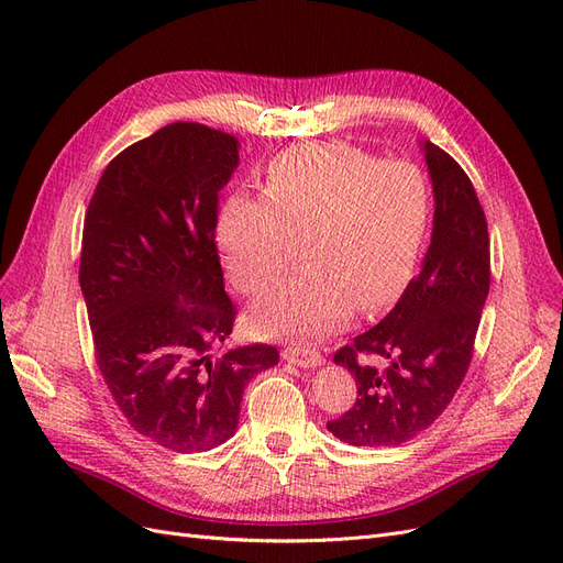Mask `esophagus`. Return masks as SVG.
<instances>
[{
  "mask_svg": "<svg viewBox=\"0 0 563 563\" xmlns=\"http://www.w3.org/2000/svg\"><path fill=\"white\" fill-rule=\"evenodd\" d=\"M284 360L298 364L302 368H317L323 364V356L317 350H305V347H286L284 352Z\"/></svg>",
  "mask_w": 563,
  "mask_h": 563,
  "instance_id": "esophagus-1",
  "label": "esophagus"
}]
</instances>
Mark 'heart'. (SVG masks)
I'll list each match as a JSON object with an SVG mask.
<instances>
[{
    "label": "heart",
    "instance_id": "heart-1",
    "mask_svg": "<svg viewBox=\"0 0 563 563\" xmlns=\"http://www.w3.org/2000/svg\"><path fill=\"white\" fill-rule=\"evenodd\" d=\"M432 225V190L418 166L345 145H302L272 159L263 197L234 195L216 242L232 284L261 294L296 261L305 267L255 300L249 329L308 340L352 310L373 314L411 282Z\"/></svg>",
    "mask_w": 563,
    "mask_h": 563
}]
</instances>
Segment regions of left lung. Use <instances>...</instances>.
I'll use <instances>...</instances> for the list:
<instances>
[{
	"label": "left lung",
	"mask_w": 563,
	"mask_h": 563,
	"mask_svg": "<svg viewBox=\"0 0 563 563\" xmlns=\"http://www.w3.org/2000/svg\"><path fill=\"white\" fill-rule=\"evenodd\" d=\"M420 147L434 192L420 275L395 310L333 356L354 376L356 401L327 428L352 446L406 444L444 413L472 362L488 296V228L472 180L449 152L430 141Z\"/></svg>",
	"instance_id": "left-lung-1"
}]
</instances>
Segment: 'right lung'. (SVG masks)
Returning a JSON list of instances; mask_svg holds the SVG:
<instances>
[{"label": "right lung", "mask_w": 563, "mask_h": 563, "mask_svg": "<svg viewBox=\"0 0 563 563\" xmlns=\"http://www.w3.org/2000/svg\"><path fill=\"white\" fill-rule=\"evenodd\" d=\"M240 141L176 122L106 166L84 218L79 284L96 362L131 428L176 451H211L240 424L249 380L272 345L211 350L232 333L216 249L218 192Z\"/></svg>", "instance_id": "obj_1"}]
</instances>
